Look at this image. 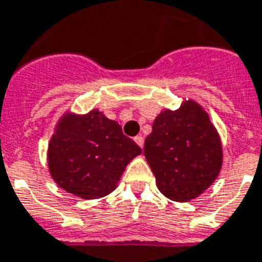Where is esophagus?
<instances>
[{"mask_svg":"<svg viewBox=\"0 0 262 262\" xmlns=\"http://www.w3.org/2000/svg\"><path fill=\"white\" fill-rule=\"evenodd\" d=\"M134 141L141 146V148L144 146V137H142V135H137V137L134 138Z\"/></svg>","mask_w":262,"mask_h":262,"instance_id":"obj_1","label":"esophagus"}]
</instances>
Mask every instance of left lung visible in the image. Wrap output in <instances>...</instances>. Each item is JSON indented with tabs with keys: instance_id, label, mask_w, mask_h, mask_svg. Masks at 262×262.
Instances as JSON below:
<instances>
[{
	"instance_id": "left-lung-1",
	"label": "left lung",
	"mask_w": 262,
	"mask_h": 262,
	"mask_svg": "<svg viewBox=\"0 0 262 262\" xmlns=\"http://www.w3.org/2000/svg\"><path fill=\"white\" fill-rule=\"evenodd\" d=\"M144 155L161 193L173 202L199 198L216 181L223 165V146L206 110L183 100L178 110L165 108L152 124Z\"/></svg>"
}]
</instances>
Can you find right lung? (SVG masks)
<instances>
[{
  "label": "right lung",
  "mask_w": 262,
  "mask_h": 262,
  "mask_svg": "<svg viewBox=\"0 0 262 262\" xmlns=\"http://www.w3.org/2000/svg\"><path fill=\"white\" fill-rule=\"evenodd\" d=\"M141 148L122 134L120 124L97 108L86 114L68 110L48 145V168L59 187L81 198L100 199L118 185Z\"/></svg>",
  "instance_id": "1"
}]
</instances>
